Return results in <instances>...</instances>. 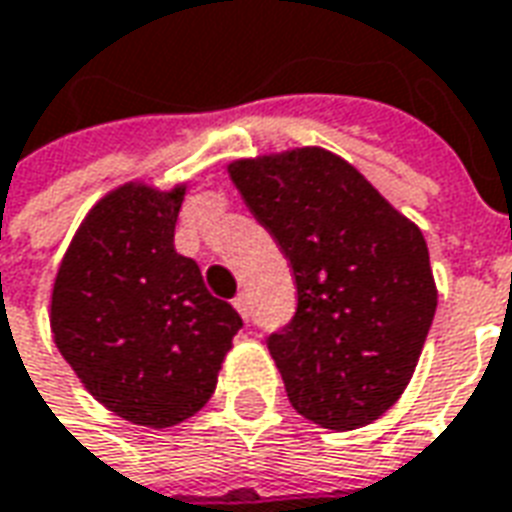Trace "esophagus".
I'll return each mask as SVG.
<instances>
[{"label":"esophagus","mask_w":512,"mask_h":512,"mask_svg":"<svg viewBox=\"0 0 512 512\" xmlns=\"http://www.w3.org/2000/svg\"><path fill=\"white\" fill-rule=\"evenodd\" d=\"M234 308H237V313H240L242 319H248V313H251V302H248V294L240 292L237 297H234Z\"/></svg>","instance_id":"obj_1"}]
</instances>
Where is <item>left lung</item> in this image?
I'll use <instances>...</instances> for the list:
<instances>
[{
    "instance_id": "obj_1",
    "label": "left lung",
    "mask_w": 512,
    "mask_h": 512,
    "mask_svg": "<svg viewBox=\"0 0 512 512\" xmlns=\"http://www.w3.org/2000/svg\"><path fill=\"white\" fill-rule=\"evenodd\" d=\"M229 177L292 267L297 313L267 341L292 406L330 431L379 420L434 322L423 231L330 149L231 160Z\"/></svg>"
}]
</instances>
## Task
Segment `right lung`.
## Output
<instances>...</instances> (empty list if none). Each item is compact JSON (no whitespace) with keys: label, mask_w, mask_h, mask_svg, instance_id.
<instances>
[{"label":"right lung","mask_w":512,"mask_h":512,"mask_svg":"<svg viewBox=\"0 0 512 512\" xmlns=\"http://www.w3.org/2000/svg\"><path fill=\"white\" fill-rule=\"evenodd\" d=\"M188 182L133 179L87 212L59 261L51 335L89 395L147 428L185 423L210 401L240 313L174 251Z\"/></svg>","instance_id":"obj_1"}]
</instances>
